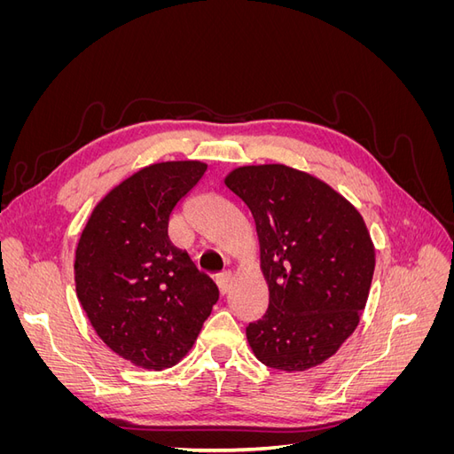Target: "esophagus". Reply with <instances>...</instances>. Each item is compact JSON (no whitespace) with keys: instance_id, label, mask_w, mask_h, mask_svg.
I'll return each mask as SVG.
<instances>
[{"instance_id":"1","label":"esophagus","mask_w":454,"mask_h":454,"mask_svg":"<svg viewBox=\"0 0 454 454\" xmlns=\"http://www.w3.org/2000/svg\"><path fill=\"white\" fill-rule=\"evenodd\" d=\"M215 284L219 287V292H222V295H225L229 290H231V284H232V277L229 272L225 274H219V277L215 278Z\"/></svg>"}]
</instances>
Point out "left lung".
Masks as SVG:
<instances>
[{"label":"left lung","mask_w":454,"mask_h":454,"mask_svg":"<svg viewBox=\"0 0 454 454\" xmlns=\"http://www.w3.org/2000/svg\"><path fill=\"white\" fill-rule=\"evenodd\" d=\"M248 206L259 239L269 309L246 327L255 358L272 369L324 364L360 324L375 270L362 214L333 187L286 164L225 176Z\"/></svg>","instance_id":"obj_1"}]
</instances>
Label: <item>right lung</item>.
Instances as JSON below:
<instances>
[{
    "label": "right lung",
    "instance_id": "obj_1",
    "mask_svg": "<svg viewBox=\"0 0 454 454\" xmlns=\"http://www.w3.org/2000/svg\"><path fill=\"white\" fill-rule=\"evenodd\" d=\"M208 164L155 162L94 206L75 248V292L106 347L142 369L176 365L219 297L187 252L168 239L176 204Z\"/></svg>",
    "mask_w": 454,
    "mask_h": 454
}]
</instances>
